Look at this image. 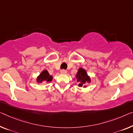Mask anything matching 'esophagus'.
I'll use <instances>...</instances> for the list:
<instances>
[{"label":"esophagus","mask_w":133,"mask_h":133,"mask_svg":"<svg viewBox=\"0 0 133 133\" xmlns=\"http://www.w3.org/2000/svg\"><path fill=\"white\" fill-rule=\"evenodd\" d=\"M60 73L61 74H66L67 71L66 70H64V69H62V70H60Z\"/></svg>","instance_id":"1"}]
</instances>
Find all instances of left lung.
I'll return each mask as SVG.
<instances>
[{
	"instance_id": "1",
	"label": "left lung",
	"mask_w": 133,
	"mask_h": 133,
	"mask_svg": "<svg viewBox=\"0 0 133 133\" xmlns=\"http://www.w3.org/2000/svg\"><path fill=\"white\" fill-rule=\"evenodd\" d=\"M76 79L77 82L79 83V87H83V88H87V86L85 85L87 83L91 82V77L87 74L86 70L83 69L82 67H80L78 69V72L76 74Z\"/></svg>"
}]
</instances>
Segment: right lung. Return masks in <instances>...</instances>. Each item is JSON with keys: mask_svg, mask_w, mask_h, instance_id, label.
<instances>
[{"mask_svg": "<svg viewBox=\"0 0 133 133\" xmlns=\"http://www.w3.org/2000/svg\"><path fill=\"white\" fill-rule=\"evenodd\" d=\"M52 79L53 77L52 75H49L47 70H44L42 71L39 76H37L36 78V82L39 84L42 83L43 82H51Z\"/></svg>", "mask_w": 133, "mask_h": 133, "instance_id": "right-lung-1", "label": "right lung"}]
</instances>
